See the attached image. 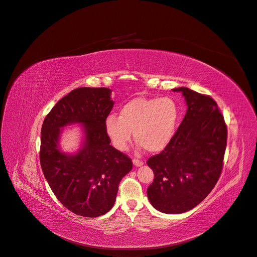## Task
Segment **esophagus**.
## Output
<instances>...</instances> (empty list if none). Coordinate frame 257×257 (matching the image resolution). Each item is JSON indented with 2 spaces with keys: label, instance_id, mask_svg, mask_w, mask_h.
Instances as JSON below:
<instances>
[{
  "label": "esophagus",
  "instance_id": "1",
  "mask_svg": "<svg viewBox=\"0 0 257 257\" xmlns=\"http://www.w3.org/2000/svg\"><path fill=\"white\" fill-rule=\"evenodd\" d=\"M133 165L136 166L137 168H139V167H142L143 165H144V163L142 160H139V159H133Z\"/></svg>",
  "mask_w": 257,
  "mask_h": 257
}]
</instances>
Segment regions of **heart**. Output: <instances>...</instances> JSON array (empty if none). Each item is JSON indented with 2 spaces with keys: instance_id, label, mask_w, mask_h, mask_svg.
I'll list each match as a JSON object with an SVG mask.
<instances>
[{
  "instance_id": "1",
  "label": "heart",
  "mask_w": 257,
  "mask_h": 257,
  "mask_svg": "<svg viewBox=\"0 0 257 257\" xmlns=\"http://www.w3.org/2000/svg\"><path fill=\"white\" fill-rule=\"evenodd\" d=\"M179 117V106L171 97H139L120 107L119 116L108 114L104 127L107 137L119 151L127 149L134 132L140 147H145L151 153H158L172 142Z\"/></svg>"
}]
</instances>
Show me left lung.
Segmentation results:
<instances>
[{"label": "left lung", "mask_w": 257, "mask_h": 257, "mask_svg": "<svg viewBox=\"0 0 257 257\" xmlns=\"http://www.w3.org/2000/svg\"><path fill=\"white\" fill-rule=\"evenodd\" d=\"M181 92L187 109L166 149L147 161L154 180L147 196L160 212L178 214L203 201L223 168L227 127L215 101L187 87Z\"/></svg>", "instance_id": "obj_1"}]
</instances>
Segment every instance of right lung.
Masks as SVG:
<instances>
[{
  "mask_svg": "<svg viewBox=\"0 0 257 257\" xmlns=\"http://www.w3.org/2000/svg\"><path fill=\"white\" fill-rule=\"evenodd\" d=\"M114 102L106 87H80L59 100L46 116L40 139V166L52 192L67 209L96 218L114 205L118 184L131 159L110 145L104 127ZM78 123L83 142L75 154L61 150L67 125Z\"/></svg>",
  "mask_w": 257,
  "mask_h": 257,
  "instance_id": "1",
  "label": "right lung"
}]
</instances>
